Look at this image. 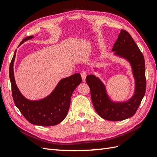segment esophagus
<instances>
[{
    "mask_svg": "<svg viewBox=\"0 0 157 157\" xmlns=\"http://www.w3.org/2000/svg\"><path fill=\"white\" fill-rule=\"evenodd\" d=\"M80 75H81V77L82 78V80L84 82L85 80H86V71H82V72H80Z\"/></svg>",
    "mask_w": 157,
    "mask_h": 157,
    "instance_id": "obj_1",
    "label": "esophagus"
}]
</instances>
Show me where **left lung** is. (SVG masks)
Segmentation results:
<instances>
[{"label": "left lung", "mask_w": 157, "mask_h": 157, "mask_svg": "<svg viewBox=\"0 0 157 157\" xmlns=\"http://www.w3.org/2000/svg\"><path fill=\"white\" fill-rule=\"evenodd\" d=\"M114 54L127 60L130 63L135 79V90L132 97L126 101H113L107 92L101 80L94 75L86 78L91 93L95 110L103 119L120 121L130 118L137 111L146 90L145 60L131 35L125 30H121L114 44Z\"/></svg>", "instance_id": "1"}]
</instances>
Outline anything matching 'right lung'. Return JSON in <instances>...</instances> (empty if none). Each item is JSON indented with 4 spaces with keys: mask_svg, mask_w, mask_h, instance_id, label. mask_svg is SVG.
<instances>
[{
    "mask_svg": "<svg viewBox=\"0 0 157 157\" xmlns=\"http://www.w3.org/2000/svg\"><path fill=\"white\" fill-rule=\"evenodd\" d=\"M29 36L23 39L21 44L33 39ZM13 54L10 65L9 75L12 85L13 101L21 113L30 123L42 126H55L62 122L67 115L71 98L75 88L82 82L81 76L76 73L62 78L48 96L39 100H29L23 96L16 84L13 73Z\"/></svg>",
    "mask_w": 157,
    "mask_h": 157,
    "instance_id": "1",
    "label": "right lung"
}]
</instances>
